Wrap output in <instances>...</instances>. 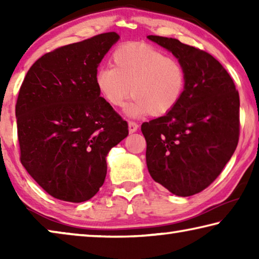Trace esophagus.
Here are the masks:
<instances>
[{"label": "esophagus", "mask_w": 259, "mask_h": 259, "mask_svg": "<svg viewBox=\"0 0 259 259\" xmlns=\"http://www.w3.org/2000/svg\"><path fill=\"white\" fill-rule=\"evenodd\" d=\"M138 126H139V125H138L137 122L129 121V133L133 134V133H135V131H137Z\"/></svg>", "instance_id": "34e87169"}]
</instances>
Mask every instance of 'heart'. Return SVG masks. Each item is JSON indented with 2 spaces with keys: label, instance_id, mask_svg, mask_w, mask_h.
Masks as SVG:
<instances>
[{
  "label": "heart",
  "instance_id": "1",
  "mask_svg": "<svg viewBox=\"0 0 259 259\" xmlns=\"http://www.w3.org/2000/svg\"><path fill=\"white\" fill-rule=\"evenodd\" d=\"M113 67L104 66L95 75L99 94L114 107H122L135 96L126 114L165 115L176 108L186 89V71L174 57L143 43H129L112 54Z\"/></svg>",
  "mask_w": 259,
  "mask_h": 259
}]
</instances>
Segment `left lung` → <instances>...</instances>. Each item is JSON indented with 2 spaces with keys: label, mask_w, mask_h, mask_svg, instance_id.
<instances>
[{
  "label": "left lung",
  "mask_w": 259,
  "mask_h": 259,
  "mask_svg": "<svg viewBox=\"0 0 259 259\" xmlns=\"http://www.w3.org/2000/svg\"><path fill=\"white\" fill-rule=\"evenodd\" d=\"M186 71V89L171 112L142 124L146 163L156 183L179 196L202 192L233 155L240 136V97L223 65L198 48L148 35Z\"/></svg>",
  "instance_id": "8db88e82"
}]
</instances>
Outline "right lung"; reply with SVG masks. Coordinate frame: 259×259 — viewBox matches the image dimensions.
<instances>
[{
  "label": "right lung",
  "instance_id": "add662e5",
  "mask_svg": "<svg viewBox=\"0 0 259 259\" xmlns=\"http://www.w3.org/2000/svg\"><path fill=\"white\" fill-rule=\"evenodd\" d=\"M119 35L98 34L38 58L16 104L20 162L48 194L83 202L103 186L106 155L129 134L97 89L100 61Z\"/></svg>",
  "mask_w": 259,
  "mask_h": 259
}]
</instances>
